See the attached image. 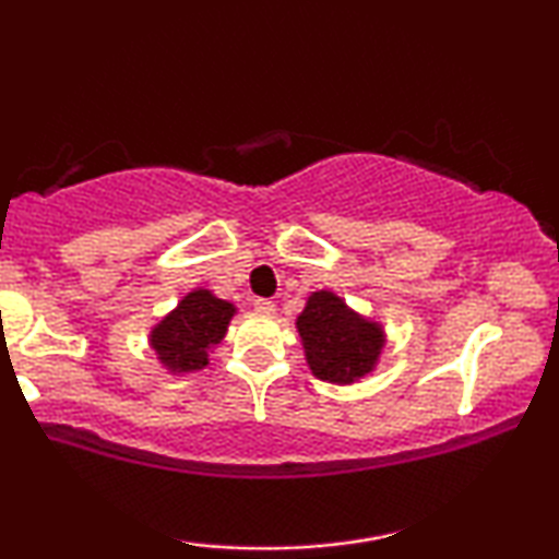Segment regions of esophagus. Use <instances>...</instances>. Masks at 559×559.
Returning <instances> with one entry per match:
<instances>
[{
    "mask_svg": "<svg viewBox=\"0 0 559 559\" xmlns=\"http://www.w3.org/2000/svg\"><path fill=\"white\" fill-rule=\"evenodd\" d=\"M254 310L262 312V316H272L274 302L272 300H264V297H259V300H254Z\"/></svg>",
    "mask_w": 559,
    "mask_h": 559,
    "instance_id": "esophagus-1",
    "label": "esophagus"
}]
</instances>
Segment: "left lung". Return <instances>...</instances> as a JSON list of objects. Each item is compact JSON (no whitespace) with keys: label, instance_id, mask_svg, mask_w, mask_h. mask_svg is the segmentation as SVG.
<instances>
[{"label":"left lung","instance_id":"left-lung-1","mask_svg":"<svg viewBox=\"0 0 559 559\" xmlns=\"http://www.w3.org/2000/svg\"><path fill=\"white\" fill-rule=\"evenodd\" d=\"M312 377L328 384H356L377 371L386 333L379 320L350 308L333 289L310 293L295 320Z\"/></svg>","mask_w":559,"mask_h":559}]
</instances>
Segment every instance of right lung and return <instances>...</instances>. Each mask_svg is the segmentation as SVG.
<instances>
[{
  "label": "right lung",
  "instance_id": "obj_1",
  "mask_svg": "<svg viewBox=\"0 0 559 559\" xmlns=\"http://www.w3.org/2000/svg\"><path fill=\"white\" fill-rule=\"evenodd\" d=\"M236 305L221 300L205 287H195L150 328V348L175 377L209 366V356L226 338Z\"/></svg>",
  "mask_w": 559,
  "mask_h": 559
}]
</instances>
